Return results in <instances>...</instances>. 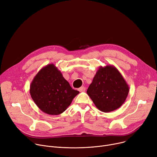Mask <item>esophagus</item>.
Here are the masks:
<instances>
[{"instance_id":"1","label":"esophagus","mask_w":157,"mask_h":157,"mask_svg":"<svg viewBox=\"0 0 157 157\" xmlns=\"http://www.w3.org/2000/svg\"><path fill=\"white\" fill-rule=\"evenodd\" d=\"M78 90H79L80 92L84 91L85 90H86V88H85L84 86H81V87H80V88L78 89Z\"/></svg>"}]
</instances>
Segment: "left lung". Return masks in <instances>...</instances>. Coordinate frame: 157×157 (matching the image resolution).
<instances>
[{
  "label": "left lung",
  "mask_w": 157,
  "mask_h": 157,
  "mask_svg": "<svg viewBox=\"0 0 157 157\" xmlns=\"http://www.w3.org/2000/svg\"><path fill=\"white\" fill-rule=\"evenodd\" d=\"M128 93V84L112 65L99 67L87 90L96 108L105 113L119 108L124 103Z\"/></svg>",
  "instance_id": "obj_1"
}]
</instances>
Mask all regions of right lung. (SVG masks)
<instances>
[{
	"mask_svg": "<svg viewBox=\"0 0 157 157\" xmlns=\"http://www.w3.org/2000/svg\"><path fill=\"white\" fill-rule=\"evenodd\" d=\"M30 94L37 107L50 115H58L71 105L79 91L73 90L54 64L42 67L30 85Z\"/></svg>",
	"mask_w": 157,
	"mask_h": 157,
	"instance_id": "add662e5",
	"label": "right lung"
}]
</instances>
